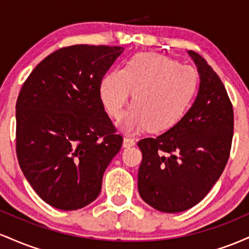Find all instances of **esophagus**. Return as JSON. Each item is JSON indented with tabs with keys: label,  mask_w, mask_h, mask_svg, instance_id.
<instances>
[{
	"label": "esophagus",
	"mask_w": 249,
	"mask_h": 249,
	"mask_svg": "<svg viewBox=\"0 0 249 249\" xmlns=\"http://www.w3.org/2000/svg\"><path fill=\"white\" fill-rule=\"evenodd\" d=\"M134 144H136V142H134V139L131 138V137H125L124 142H123V146L124 147L134 146Z\"/></svg>",
	"instance_id": "1"
}]
</instances>
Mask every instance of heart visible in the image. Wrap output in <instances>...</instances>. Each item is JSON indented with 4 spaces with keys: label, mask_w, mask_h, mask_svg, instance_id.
<instances>
[{
    "label": "heart",
    "mask_w": 249,
    "mask_h": 249,
    "mask_svg": "<svg viewBox=\"0 0 249 249\" xmlns=\"http://www.w3.org/2000/svg\"><path fill=\"white\" fill-rule=\"evenodd\" d=\"M198 87L199 73L191 65L158 53H142L103 78L101 97L108 115L119 119L132 91L133 105L123 123L125 130L164 132L184 118Z\"/></svg>",
    "instance_id": "1"
}]
</instances>
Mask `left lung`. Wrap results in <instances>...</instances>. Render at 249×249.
Segmentation results:
<instances>
[{
	"label": "left lung",
	"mask_w": 249,
	"mask_h": 249,
	"mask_svg": "<svg viewBox=\"0 0 249 249\" xmlns=\"http://www.w3.org/2000/svg\"><path fill=\"white\" fill-rule=\"evenodd\" d=\"M199 92L176 126L138 142L142 199L156 210L179 213L199 204L224 172L232 147L234 113L221 79L196 51Z\"/></svg>",
	"instance_id": "obj_1"
}]
</instances>
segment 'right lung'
I'll return each instance as SVG.
<instances>
[{
  "mask_svg": "<svg viewBox=\"0 0 249 249\" xmlns=\"http://www.w3.org/2000/svg\"><path fill=\"white\" fill-rule=\"evenodd\" d=\"M122 47L77 44L50 53L23 83L16 102V153L31 187L50 206L92 202L123 137L104 111L103 77Z\"/></svg>",
  "mask_w": 249,
  "mask_h": 249,
  "instance_id": "1",
  "label": "right lung"
}]
</instances>
